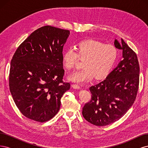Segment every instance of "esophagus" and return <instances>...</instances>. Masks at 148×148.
<instances>
[{
  "label": "esophagus",
  "mask_w": 148,
  "mask_h": 148,
  "mask_svg": "<svg viewBox=\"0 0 148 148\" xmlns=\"http://www.w3.org/2000/svg\"><path fill=\"white\" fill-rule=\"evenodd\" d=\"M72 87L74 89H80V88H81V86H80V85H79L78 84H73L72 85Z\"/></svg>",
  "instance_id": "obj_1"
}]
</instances>
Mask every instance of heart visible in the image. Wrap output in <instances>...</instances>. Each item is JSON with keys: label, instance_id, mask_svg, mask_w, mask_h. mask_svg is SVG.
I'll use <instances>...</instances> for the list:
<instances>
[{"label": "heart", "instance_id": "heart-1", "mask_svg": "<svg viewBox=\"0 0 148 148\" xmlns=\"http://www.w3.org/2000/svg\"><path fill=\"white\" fill-rule=\"evenodd\" d=\"M119 52L112 44H104L95 39L79 42L76 47L66 50L62 55V64L66 69L74 68L79 59L83 61L82 70L69 76L71 81L82 83L94 77L104 78L109 74L117 60Z\"/></svg>", "mask_w": 148, "mask_h": 148}]
</instances>
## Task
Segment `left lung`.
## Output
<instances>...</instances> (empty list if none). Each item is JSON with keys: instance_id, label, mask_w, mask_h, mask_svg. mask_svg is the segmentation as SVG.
I'll return each instance as SVG.
<instances>
[{"instance_id": "left-lung-1", "label": "left lung", "mask_w": 148, "mask_h": 148, "mask_svg": "<svg viewBox=\"0 0 148 148\" xmlns=\"http://www.w3.org/2000/svg\"><path fill=\"white\" fill-rule=\"evenodd\" d=\"M116 48L123 51V60L104 81L89 88L90 101L82 111L83 117L96 126H106L119 120L135 101L139 87L140 66L136 53L121 39Z\"/></svg>"}]
</instances>
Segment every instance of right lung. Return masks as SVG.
I'll list each match as a JSON object with an SVG mask.
<instances>
[{
    "mask_svg": "<svg viewBox=\"0 0 148 148\" xmlns=\"http://www.w3.org/2000/svg\"><path fill=\"white\" fill-rule=\"evenodd\" d=\"M70 31L44 26L17 48L10 64L9 87L18 109L39 122L57 114L60 99L70 88L64 83L62 51Z\"/></svg>",
    "mask_w": 148,
    "mask_h": 148,
    "instance_id": "right-lung-1",
    "label": "right lung"
}]
</instances>
